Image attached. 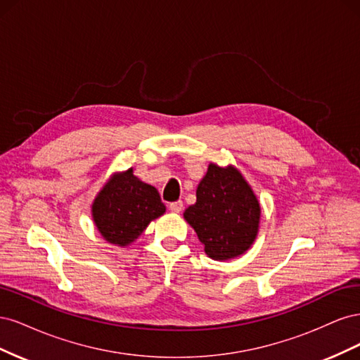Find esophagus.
<instances>
[{
    "label": "esophagus",
    "instance_id": "obj_1",
    "mask_svg": "<svg viewBox=\"0 0 360 360\" xmlns=\"http://www.w3.org/2000/svg\"><path fill=\"white\" fill-rule=\"evenodd\" d=\"M168 209L172 213H180L183 210V201H176V202H169L168 204Z\"/></svg>",
    "mask_w": 360,
    "mask_h": 360
}]
</instances>
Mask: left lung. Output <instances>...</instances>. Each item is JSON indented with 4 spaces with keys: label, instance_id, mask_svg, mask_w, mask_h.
<instances>
[{
    "label": "left lung",
    "instance_id": "1",
    "mask_svg": "<svg viewBox=\"0 0 360 360\" xmlns=\"http://www.w3.org/2000/svg\"><path fill=\"white\" fill-rule=\"evenodd\" d=\"M259 204L243 176L234 167L210 163L197 189V202L184 219L197 233L205 254L224 261L242 255L258 233Z\"/></svg>",
    "mask_w": 360,
    "mask_h": 360
}]
</instances>
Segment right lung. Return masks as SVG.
<instances>
[{
  "instance_id": "right-lung-1",
  "label": "right lung",
  "mask_w": 360,
  "mask_h": 360,
  "mask_svg": "<svg viewBox=\"0 0 360 360\" xmlns=\"http://www.w3.org/2000/svg\"><path fill=\"white\" fill-rule=\"evenodd\" d=\"M165 213L156 188L134 176L132 168L108 181L93 202V219L105 240L126 246L143 233L150 221Z\"/></svg>"
}]
</instances>
